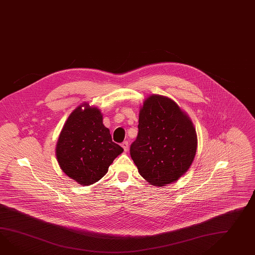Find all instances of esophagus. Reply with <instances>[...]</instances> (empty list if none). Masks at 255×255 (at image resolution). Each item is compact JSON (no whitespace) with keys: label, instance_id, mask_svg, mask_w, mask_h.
I'll use <instances>...</instances> for the list:
<instances>
[{"label":"esophagus","instance_id":"obj_1","mask_svg":"<svg viewBox=\"0 0 255 255\" xmlns=\"http://www.w3.org/2000/svg\"><path fill=\"white\" fill-rule=\"evenodd\" d=\"M122 146H123V148L125 149V151H127L128 150V146H129V143L127 141H125L124 143H122Z\"/></svg>","mask_w":255,"mask_h":255}]
</instances>
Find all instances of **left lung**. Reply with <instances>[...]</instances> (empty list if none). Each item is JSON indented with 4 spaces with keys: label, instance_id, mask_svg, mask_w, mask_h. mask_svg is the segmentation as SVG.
I'll use <instances>...</instances> for the list:
<instances>
[{
    "label": "left lung",
    "instance_id": "obj_1",
    "mask_svg": "<svg viewBox=\"0 0 255 255\" xmlns=\"http://www.w3.org/2000/svg\"><path fill=\"white\" fill-rule=\"evenodd\" d=\"M197 148L193 123L174 101L158 95L144 100L131 159L143 179L157 186L171 183L190 168Z\"/></svg>",
    "mask_w": 255,
    "mask_h": 255
}]
</instances>
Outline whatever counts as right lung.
Returning a JSON list of instances; mask_svg holds the SVG:
<instances>
[{"instance_id": "1", "label": "right lung", "mask_w": 255, "mask_h": 255, "mask_svg": "<svg viewBox=\"0 0 255 255\" xmlns=\"http://www.w3.org/2000/svg\"><path fill=\"white\" fill-rule=\"evenodd\" d=\"M76 108L67 119L58 139L57 160L71 179L82 185H91L108 172L124 148L112 142L110 130L97 108L85 104Z\"/></svg>"}]
</instances>
